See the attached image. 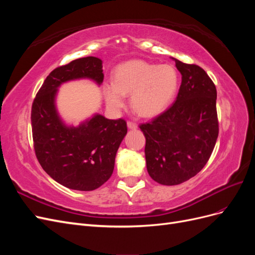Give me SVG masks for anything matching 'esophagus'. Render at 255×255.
<instances>
[{
	"label": "esophagus",
	"mask_w": 255,
	"mask_h": 255,
	"mask_svg": "<svg viewBox=\"0 0 255 255\" xmlns=\"http://www.w3.org/2000/svg\"><path fill=\"white\" fill-rule=\"evenodd\" d=\"M128 128L135 129V128H137V123L134 121H128Z\"/></svg>",
	"instance_id": "esophagus-1"
}]
</instances>
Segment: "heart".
<instances>
[{
	"label": "heart",
	"mask_w": 255,
	"mask_h": 255,
	"mask_svg": "<svg viewBox=\"0 0 255 255\" xmlns=\"http://www.w3.org/2000/svg\"><path fill=\"white\" fill-rule=\"evenodd\" d=\"M180 78L171 65H154L144 60H130L115 70L114 83L104 85L106 103L113 111L125 105L130 95L133 109L142 116H155L170 105L179 88Z\"/></svg>",
	"instance_id": "1"
}]
</instances>
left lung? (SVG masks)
I'll return each instance as SVG.
<instances>
[{
	"instance_id": "obj_1",
	"label": "left lung",
	"mask_w": 255,
	"mask_h": 255,
	"mask_svg": "<svg viewBox=\"0 0 255 255\" xmlns=\"http://www.w3.org/2000/svg\"><path fill=\"white\" fill-rule=\"evenodd\" d=\"M182 74L176 100L139 126L145 137L148 173L161 185H177L202 170L219 134L217 90L201 67L174 59Z\"/></svg>"
}]
</instances>
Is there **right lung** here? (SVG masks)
I'll use <instances>...</instances> for the list:
<instances>
[{"instance_id": "1", "label": "right lung", "mask_w": 255, "mask_h": 255, "mask_svg": "<svg viewBox=\"0 0 255 255\" xmlns=\"http://www.w3.org/2000/svg\"><path fill=\"white\" fill-rule=\"evenodd\" d=\"M82 78L101 84L102 60L88 56L54 69L34 99L30 121L35 154L43 170L65 187L89 191L112 176L116 153L128 127L125 119L111 120L101 115L78 128L61 122L54 103L57 88Z\"/></svg>"}]
</instances>
